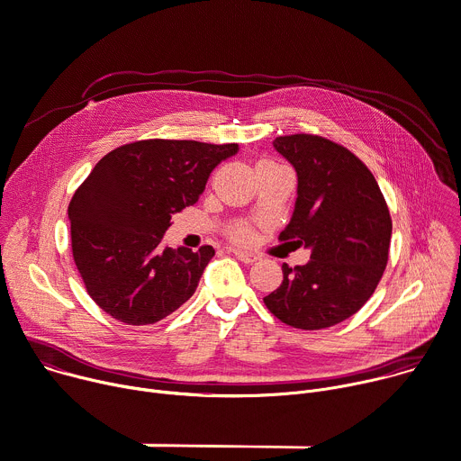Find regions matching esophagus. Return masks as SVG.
I'll list each match as a JSON object with an SVG mask.
<instances>
[{
  "mask_svg": "<svg viewBox=\"0 0 461 461\" xmlns=\"http://www.w3.org/2000/svg\"><path fill=\"white\" fill-rule=\"evenodd\" d=\"M231 254H233L239 261H242V263H246V265H252V263H256V261L259 259L254 252H246V249H240V248H231Z\"/></svg>",
  "mask_w": 461,
  "mask_h": 461,
  "instance_id": "1",
  "label": "esophagus"
}]
</instances>
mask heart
Returning a JSON list of instances; mask_svg holds the SVG:
<instances>
[{
    "label": "heart",
    "instance_id": "heart-1",
    "mask_svg": "<svg viewBox=\"0 0 461 461\" xmlns=\"http://www.w3.org/2000/svg\"><path fill=\"white\" fill-rule=\"evenodd\" d=\"M237 235H239V237H244V231H239Z\"/></svg>",
    "mask_w": 461,
    "mask_h": 461
}]
</instances>
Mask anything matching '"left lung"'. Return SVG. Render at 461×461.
<instances>
[{
	"instance_id": "left-lung-1",
	"label": "left lung",
	"mask_w": 461,
	"mask_h": 461,
	"mask_svg": "<svg viewBox=\"0 0 461 461\" xmlns=\"http://www.w3.org/2000/svg\"><path fill=\"white\" fill-rule=\"evenodd\" d=\"M298 175V198L279 240L311 249L309 263L283 265L268 311L296 329L318 330L353 316L379 285L392 219L367 167L346 147L312 134L274 140Z\"/></svg>"
}]
</instances>
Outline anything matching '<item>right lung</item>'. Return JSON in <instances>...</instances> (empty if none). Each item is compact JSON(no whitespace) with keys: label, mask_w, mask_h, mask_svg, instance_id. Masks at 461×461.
<instances>
[{"label":"right lung","mask_w":461,"mask_h":461,"mask_svg":"<svg viewBox=\"0 0 461 461\" xmlns=\"http://www.w3.org/2000/svg\"><path fill=\"white\" fill-rule=\"evenodd\" d=\"M237 143L145 140L117 147L75 191L68 217L77 270L92 300L127 325L156 323L198 286L213 246H163L171 217L198 202Z\"/></svg>","instance_id":"obj_1"}]
</instances>
